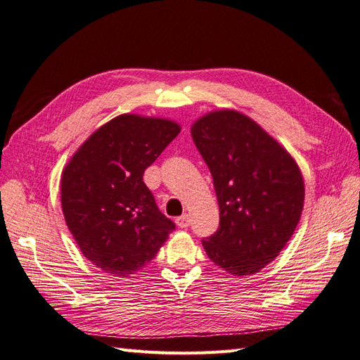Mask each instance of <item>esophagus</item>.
I'll use <instances>...</instances> for the list:
<instances>
[{
    "instance_id": "34e87169",
    "label": "esophagus",
    "mask_w": 360,
    "mask_h": 360,
    "mask_svg": "<svg viewBox=\"0 0 360 360\" xmlns=\"http://www.w3.org/2000/svg\"><path fill=\"white\" fill-rule=\"evenodd\" d=\"M176 225L179 228H187L190 225V216L188 214H182L176 219Z\"/></svg>"
}]
</instances>
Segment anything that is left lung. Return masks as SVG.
<instances>
[{
  "label": "left lung",
  "instance_id": "obj_1",
  "mask_svg": "<svg viewBox=\"0 0 360 360\" xmlns=\"http://www.w3.org/2000/svg\"><path fill=\"white\" fill-rule=\"evenodd\" d=\"M191 136L213 176L220 210V226L202 240L204 250L228 274H257L278 257L301 219L298 164L260 124L234 109L202 115Z\"/></svg>",
  "mask_w": 360,
  "mask_h": 360
}]
</instances>
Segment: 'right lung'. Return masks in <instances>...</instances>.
<instances>
[{"label": "right lung", "mask_w": 360, "mask_h": 360, "mask_svg": "<svg viewBox=\"0 0 360 360\" xmlns=\"http://www.w3.org/2000/svg\"><path fill=\"white\" fill-rule=\"evenodd\" d=\"M179 132L167 118L122 114L91 134L62 170L63 217L96 268L120 278L141 271L174 229L143 174Z\"/></svg>", "instance_id": "right-lung-1"}]
</instances>
